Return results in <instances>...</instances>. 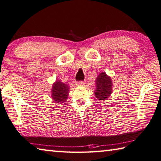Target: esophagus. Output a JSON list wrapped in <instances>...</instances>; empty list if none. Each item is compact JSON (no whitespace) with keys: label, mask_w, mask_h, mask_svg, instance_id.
Here are the masks:
<instances>
[{"label":"esophagus","mask_w":161,"mask_h":161,"mask_svg":"<svg viewBox=\"0 0 161 161\" xmlns=\"http://www.w3.org/2000/svg\"><path fill=\"white\" fill-rule=\"evenodd\" d=\"M85 82H84V81H78V82H76L75 83V84L77 86H83V85H85Z\"/></svg>","instance_id":"obj_1"}]
</instances>
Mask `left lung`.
Instances as JSON below:
<instances>
[{"instance_id":"obj_1","label":"left lung","mask_w":161,"mask_h":161,"mask_svg":"<svg viewBox=\"0 0 161 161\" xmlns=\"http://www.w3.org/2000/svg\"><path fill=\"white\" fill-rule=\"evenodd\" d=\"M96 88L94 92L98 100H105L110 96L112 92V81L105 72L100 73L96 78Z\"/></svg>"}]
</instances>
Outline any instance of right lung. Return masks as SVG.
I'll return each mask as SVG.
<instances>
[{"instance_id":"right-lung-1","label":"right lung","mask_w":161,"mask_h":161,"mask_svg":"<svg viewBox=\"0 0 161 161\" xmlns=\"http://www.w3.org/2000/svg\"><path fill=\"white\" fill-rule=\"evenodd\" d=\"M69 91L68 85L59 80H56L52 88V98L57 103H65L69 96Z\"/></svg>"}]
</instances>
